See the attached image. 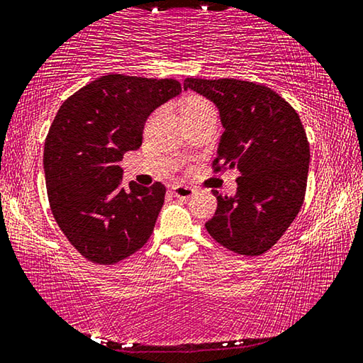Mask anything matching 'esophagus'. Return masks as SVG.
Returning <instances> with one entry per match:
<instances>
[{
	"mask_svg": "<svg viewBox=\"0 0 363 363\" xmlns=\"http://www.w3.org/2000/svg\"><path fill=\"white\" fill-rule=\"evenodd\" d=\"M172 192L177 199H182V200H187L191 199L192 195L195 194V189L194 187H189V186H184V184H176V186H172Z\"/></svg>",
	"mask_w": 363,
	"mask_h": 363,
	"instance_id": "obj_1",
	"label": "esophagus"
}]
</instances>
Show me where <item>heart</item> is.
Instances as JSON below:
<instances>
[{
    "mask_svg": "<svg viewBox=\"0 0 363 363\" xmlns=\"http://www.w3.org/2000/svg\"><path fill=\"white\" fill-rule=\"evenodd\" d=\"M205 105H210L208 101L203 100V99H189L186 103H184V108H195V106H205Z\"/></svg>",
    "mask_w": 363,
    "mask_h": 363,
    "instance_id": "heart-1",
    "label": "heart"
}]
</instances>
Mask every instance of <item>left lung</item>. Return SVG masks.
Segmentation results:
<instances>
[{"label": "left lung", "mask_w": 363, "mask_h": 363, "mask_svg": "<svg viewBox=\"0 0 363 363\" xmlns=\"http://www.w3.org/2000/svg\"><path fill=\"white\" fill-rule=\"evenodd\" d=\"M220 109L224 132L213 171L238 168L234 197L216 191L205 224L218 244L239 255H262L296 220L307 189L310 148L294 108L274 90L239 79L184 80Z\"/></svg>", "instance_id": "1"}]
</instances>
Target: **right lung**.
<instances>
[{"label": "right lung", "mask_w": 363, "mask_h": 363, "mask_svg": "<svg viewBox=\"0 0 363 363\" xmlns=\"http://www.w3.org/2000/svg\"><path fill=\"white\" fill-rule=\"evenodd\" d=\"M181 90L174 79L108 74L57 111L43 152L48 200L57 226L87 260L118 263L150 239L166 187H121L118 163L142 145L147 118Z\"/></svg>", "instance_id": "right-lung-1"}]
</instances>
